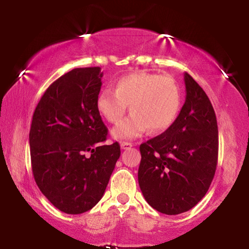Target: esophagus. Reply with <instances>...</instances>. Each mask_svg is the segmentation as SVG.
<instances>
[{
  "instance_id": "34e87169",
  "label": "esophagus",
  "mask_w": 249,
  "mask_h": 249,
  "mask_svg": "<svg viewBox=\"0 0 249 249\" xmlns=\"http://www.w3.org/2000/svg\"><path fill=\"white\" fill-rule=\"evenodd\" d=\"M134 144L132 142H121V148L122 149H129L130 147H132Z\"/></svg>"
}]
</instances>
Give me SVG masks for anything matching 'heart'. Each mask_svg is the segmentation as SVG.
<instances>
[{"mask_svg": "<svg viewBox=\"0 0 249 249\" xmlns=\"http://www.w3.org/2000/svg\"><path fill=\"white\" fill-rule=\"evenodd\" d=\"M181 102V89L175 78L141 71L119 78L114 90H102L96 107L108 122L119 124L130 105V117L112 130L114 138L127 141L139 137L147 129L152 134L169 129L178 117Z\"/></svg>", "mask_w": 249, "mask_h": 249, "instance_id": "obj_1", "label": "heart"}]
</instances>
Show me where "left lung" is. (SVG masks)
Masks as SVG:
<instances>
[{"instance_id": "left-lung-1", "label": "left lung", "mask_w": 249, "mask_h": 249, "mask_svg": "<svg viewBox=\"0 0 249 249\" xmlns=\"http://www.w3.org/2000/svg\"><path fill=\"white\" fill-rule=\"evenodd\" d=\"M185 104L175 124L139 146L138 182L146 202L176 215L193 209L214 178L219 134L214 108L203 88L188 73Z\"/></svg>"}]
</instances>
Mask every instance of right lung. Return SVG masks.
<instances>
[{
	"instance_id": "add662e5",
	"label": "right lung",
	"mask_w": 249,
	"mask_h": 249,
	"mask_svg": "<svg viewBox=\"0 0 249 249\" xmlns=\"http://www.w3.org/2000/svg\"><path fill=\"white\" fill-rule=\"evenodd\" d=\"M102 77L100 67L64 73L50 85L33 115L34 178L44 196L68 214L87 212L100 202L121 154L118 142L103 144L107 128L96 107Z\"/></svg>"
}]
</instances>
